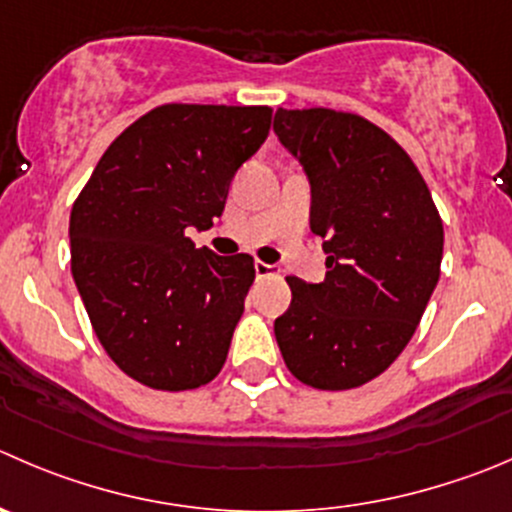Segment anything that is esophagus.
Masks as SVG:
<instances>
[{
  "instance_id": "1",
  "label": "esophagus",
  "mask_w": 512,
  "mask_h": 512,
  "mask_svg": "<svg viewBox=\"0 0 512 512\" xmlns=\"http://www.w3.org/2000/svg\"><path fill=\"white\" fill-rule=\"evenodd\" d=\"M275 265H267V262H262V260H257L255 262V275L257 277H267V275H275Z\"/></svg>"
}]
</instances>
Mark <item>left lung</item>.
Listing matches in <instances>:
<instances>
[{"label":"left lung","mask_w":512,"mask_h":512,"mask_svg":"<svg viewBox=\"0 0 512 512\" xmlns=\"http://www.w3.org/2000/svg\"><path fill=\"white\" fill-rule=\"evenodd\" d=\"M277 140L310 182L325 280L287 277L275 320L285 365L317 390L360 388L413 337L440 277L443 222L408 152L350 112L277 109Z\"/></svg>","instance_id":"left-lung-1"}]
</instances>
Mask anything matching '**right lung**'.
I'll list each match as a JSON object with an SVG mask.
<instances>
[{
	"label": "right lung",
	"mask_w": 512,
	"mask_h": 512,
	"mask_svg": "<svg viewBox=\"0 0 512 512\" xmlns=\"http://www.w3.org/2000/svg\"><path fill=\"white\" fill-rule=\"evenodd\" d=\"M270 107L162 104L102 155L69 215L72 277L114 365L155 390L200 388L222 370L255 280L250 255L197 250Z\"/></svg>",
	"instance_id": "right-lung-1"
}]
</instances>
